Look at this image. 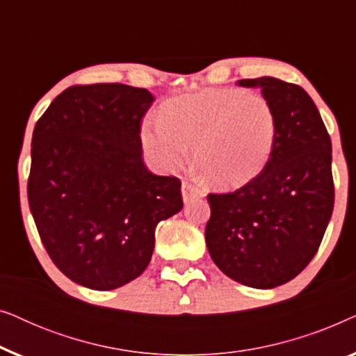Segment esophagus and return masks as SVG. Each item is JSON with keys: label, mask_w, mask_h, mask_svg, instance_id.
<instances>
[{"label": "esophagus", "mask_w": 356, "mask_h": 356, "mask_svg": "<svg viewBox=\"0 0 356 356\" xmlns=\"http://www.w3.org/2000/svg\"><path fill=\"white\" fill-rule=\"evenodd\" d=\"M181 193H183L184 202H189V201H193V199H199V197L206 196V191H204V189H201L199 186H196V184H193L189 181H183Z\"/></svg>", "instance_id": "34e87169"}]
</instances>
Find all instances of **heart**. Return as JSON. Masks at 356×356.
I'll use <instances>...</instances> for the list:
<instances>
[{"label":"heart","instance_id":"b5f03b06","mask_svg":"<svg viewBox=\"0 0 356 356\" xmlns=\"http://www.w3.org/2000/svg\"><path fill=\"white\" fill-rule=\"evenodd\" d=\"M277 138L274 106L259 94L216 89L178 97L143 126V144L155 165L175 170L194 162L207 183L238 188L269 162Z\"/></svg>","mask_w":356,"mask_h":356}]
</instances>
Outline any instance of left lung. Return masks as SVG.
<instances>
[{
    "label": "left lung",
    "instance_id": "8db88e82",
    "mask_svg": "<svg viewBox=\"0 0 356 356\" xmlns=\"http://www.w3.org/2000/svg\"><path fill=\"white\" fill-rule=\"evenodd\" d=\"M274 106L277 138L259 175L233 193L207 196L206 245L223 274L274 289L309 264L334 211L332 144L303 87L275 77L241 79Z\"/></svg>",
    "mask_w": 356,
    "mask_h": 356
}]
</instances>
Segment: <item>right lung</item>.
Wrapping results in <instances>:
<instances>
[{
  "instance_id": "1",
  "label": "right lung",
  "mask_w": 356,
  "mask_h": 356,
  "mask_svg": "<svg viewBox=\"0 0 356 356\" xmlns=\"http://www.w3.org/2000/svg\"><path fill=\"white\" fill-rule=\"evenodd\" d=\"M147 89L71 86L32 134L27 197L55 266L76 284L113 290L145 270L155 227L181 211V181L143 162Z\"/></svg>"
}]
</instances>
